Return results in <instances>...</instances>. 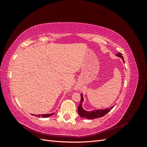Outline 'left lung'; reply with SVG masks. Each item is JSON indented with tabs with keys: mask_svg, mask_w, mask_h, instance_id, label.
<instances>
[{
	"mask_svg": "<svg viewBox=\"0 0 147 147\" xmlns=\"http://www.w3.org/2000/svg\"><path fill=\"white\" fill-rule=\"evenodd\" d=\"M116 56L119 57H121V59L123 61V63H124L123 56H122V54L121 53L119 52L118 54L116 55ZM83 101H84V98L83 96V94H81V101H80V104L78 107V113L81 117L86 118V119H95V118H101L102 117H104V115H105L107 113H109L110 111L115 107V105H114L113 106L111 107L110 109L108 108V109H105L94 110L92 111H86L83 108L82 104H83Z\"/></svg>",
	"mask_w": 147,
	"mask_h": 147,
	"instance_id": "obj_1",
	"label": "left lung"
}]
</instances>
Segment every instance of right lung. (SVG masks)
<instances>
[{
  "mask_svg": "<svg viewBox=\"0 0 147 147\" xmlns=\"http://www.w3.org/2000/svg\"><path fill=\"white\" fill-rule=\"evenodd\" d=\"M55 113H48V114H42V115H34V114H31L32 115H34V116L35 117H42V118H47V117H50L52 115H54Z\"/></svg>",
  "mask_w": 147,
  "mask_h": 147,
  "instance_id": "right-lung-1",
  "label": "right lung"
}]
</instances>
